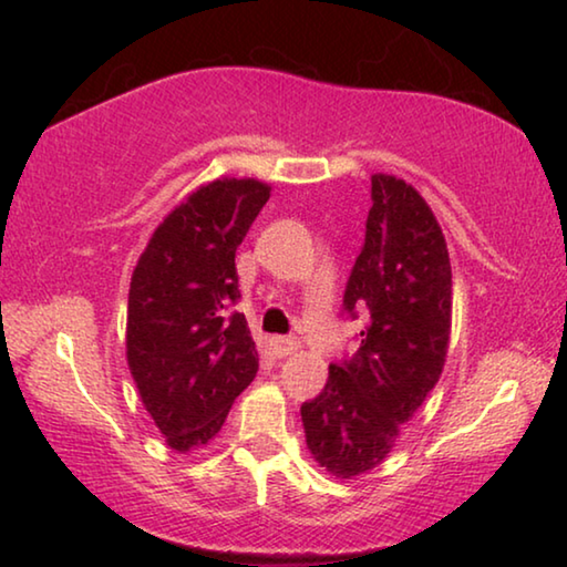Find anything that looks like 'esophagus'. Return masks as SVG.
Wrapping results in <instances>:
<instances>
[{
	"label": "esophagus",
	"mask_w": 567,
	"mask_h": 567,
	"mask_svg": "<svg viewBox=\"0 0 567 567\" xmlns=\"http://www.w3.org/2000/svg\"><path fill=\"white\" fill-rule=\"evenodd\" d=\"M272 350L277 358H287V354H295L300 350V340L297 338H272Z\"/></svg>",
	"instance_id": "obj_1"
}]
</instances>
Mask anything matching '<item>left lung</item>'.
<instances>
[{
  "label": "left lung",
  "instance_id": "left-lung-1",
  "mask_svg": "<svg viewBox=\"0 0 567 567\" xmlns=\"http://www.w3.org/2000/svg\"><path fill=\"white\" fill-rule=\"evenodd\" d=\"M364 247L344 310L370 312L354 358L330 364L328 385L302 405L307 447L340 480L378 467L443 375L453 324V270L445 235L420 192L372 175Z\"/></svg>",
  "mask_w": 567,
  "mask_h": 567
}]
</instances>
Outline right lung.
<instances>
[{
	"mask_svg": "<svg viewBox=\"0 0 567 567\" xmlns=\"http://www.w3.org/2000/svg\"><path fill=\"white\" fill-rule=\"evenodd\" d=\"M272 187L219 177L197 187L152 233L132 272L127 364L140 400L177 453L207 445L257 375L235 252Z\"/></svg>",
	"mask_w": 567,
	"mask_h": 567,
	"instance_id": "obj_1",
	"label": "right lung"
}]
</instances>
